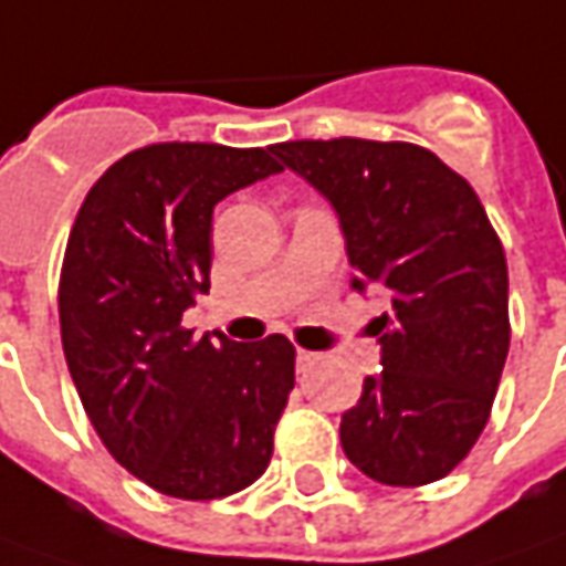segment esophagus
I'll list each match as a JSON object with an SVG mask.
<instances>
[{
	"instance_id": "esophagus-1",
	"label": "esophagus",
	"mask_w": 566,
	"mask_h": 566,
	"mask_svg": "<svg viewBox=\"0 0 566 566\" xmlns=\"http://www.w3.org/2000/svg\"><path fill=\"white\" fill-rule=\"evenodd\" d=\"M315 363H318V356H315V353H310V349H297V371H300V375L313 371Z\"/></svg>"
}]
</instances>
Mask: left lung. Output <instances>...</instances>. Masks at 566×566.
I'll return each mask as SVG.
<instances>
[{"label": "left lung", "instance_id": "obj_1", "mask_svg": "<svg viewBox=\"0 0 566 566\" xmlns=\"http://www.w3.org/2000/svg\"><path fill=\"white\" fill-rule=\"evenodd\" d=\"M318 188L347 238L353 287H384V371L344 412L347 459L387 486H424L474 449L511 344L509 263L476 191L412 142L272 145Z\"/></svg>", "mask_w": 566, "mask_h": 566}]
</instances>
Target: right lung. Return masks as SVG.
<instances>
[{
    "mask_svg": "<svg viewBox=\"0 0 566 566\" xmlns=\"http://www.w3.org/2000/svg\"><path fill=\"white\" fill-rule=\"evenodd\" d=\"M282 170L272 145L160 142L111 164L73 219L64 359L107 452L157 493L222 499L269 468L294 344L198 340L182 313L210 291L213 207Z\"/></svg>",
    "mask_w": 566,
    "mask_h": 566,
    "instance_id": "1",
    "label": "right lung"
}]
</instances>
